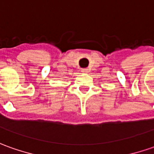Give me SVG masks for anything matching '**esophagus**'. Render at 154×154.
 <instances>
[{"instance_id":"esophagus-1","label":"esophagus","mask_w":154,"mask_h":154,"mask_svg":"<svg viewBox=\"0 0 154 154\" xmlns=\"http://www.w3.org/2000/svg\"><path fill=\"white\" fill-rule=\"evenodd\" d=\"M82 72H88V69L83 68L82 70Z\"/></svg>"}]
</instances>
